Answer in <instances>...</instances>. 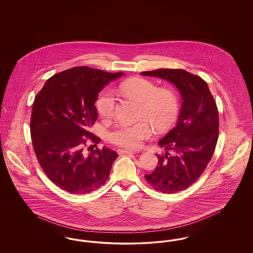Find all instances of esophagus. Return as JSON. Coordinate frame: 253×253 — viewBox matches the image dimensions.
I'll return each instance as SVG.
<instances>
[{"label": "esophagus", "instance_id": "esophagus-1", "mask_svg": "<svg viewBox=\"0 0 253 253\" xmlns=\"http://www.w3.org/2000/svg\"><path fill=\"white\" fill-rule=\"evenodd\" d=\"M118 153L119 154H128V155H130V154H136L137 152H135V151H129V150H125V149H119Z\"/></svg>", "mask_w": 253, "mask_h": 253}]
</instances>
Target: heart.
I'll list each match as a JSON object with an SVG mask.
<instances>
[{"instance_id":"b5f03b06","label":"heart","mask_w":253,"mask_h":253,"mask_svg":"<svg viewBox=\"0 0 253 253\" xmlns=\"http://www.w3.org/2000/svg\"><path fill=\"white\" fill-rule=\"evenodd\" d=\"M118 92L140 103L139 114L158 131H165L172 124L178 113V98L167 88H158L145 79H132L123 82ZM96 110L103 118L114 115L116 96L111 89H105L96 100ZM152 130L146 121L134 124H120L109 132V140L114 144L128 149L140 147L143 140L150 137Z\"/></svg>"}]
</instances>
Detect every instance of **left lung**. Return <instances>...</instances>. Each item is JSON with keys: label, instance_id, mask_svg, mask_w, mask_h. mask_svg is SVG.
<instances>
[{"label": "left lung", "instance_id": "left-lung-1", "mask_svg": "<svg viewBox=\"0 0 253 253\" xmlns=\"http://www.w3.org/2000/svg\"><path fill=\"white\" fill-rule=\"evenodd\" d=\"M141 75L169 82L180 93L182 105L177 123L158 142L166 150L165 156L157 155L158 166L145 174V179L155 190L177 193L199 178L214 153L219 132L216 103L207 83L192 73L157 69Z\"/></svg>", "mask_w": 253, "mask_h": 253}]
</instances>
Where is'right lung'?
<instances>
[{
	"instance_id": "1",
	"label": "right lung",
	"mask_w": 253,
	"mask_h": 253,
	"mask_svg": "<svg viewBox=\"0 0 253 253\" xmlns=\"http://www.w3.org/2000/svg\"><path fill=\"white\" fill-rule=\"evenodd\" d=\"M124 73H108L87 66L74 67L52 76L38 93L31 113L30 132L38 161L49 179L75 194L91 193L108 179L119 155L103 147L88 155L89 132L97 119L98 93Z\"/></svg>"
}]
</instances>
